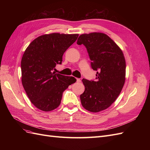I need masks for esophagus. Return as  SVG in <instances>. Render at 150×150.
<instances>
[{
    "label": "esophagus",
    "mask_w": 150,
    "mask_h": 150,
    "mask_svg": "<svg viewBox=\"0 0 150 150\" xmlns=\"http://www.w3.org/2000/svg\"><path fill=\"white\" fill-rule=\"evenodd\" d=\"M76 81H77V82H78V83H80L81 82V79H79V78H77L76 79Z\"/></svg>",
    "instance_id": "obj_1"
}]
</instances>
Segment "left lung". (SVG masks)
I'll use <instances>...</instances> for the list:
<instances>
[{
	"instance_id": "8db88e82",
	"label": "left lung",
	"mask_w": 150,
	"mask_h": 150,
	"mask_svg": "<svg viewBox=\"0 0 150 150\" xmlns=\"http://www.w3.org/2000/svg\"><path fill=\"white\" fill-rule=\"evenodd\" d=\"M77 44L84 45L93 69L97 71L95 81L82 80L85 90L80 96L81 104L90 112L103 111L115 101L125 84L123 52L108 35L101 33L81 34Z\"/></svg>"
}]
</instances>
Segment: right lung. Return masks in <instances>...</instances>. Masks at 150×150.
Returning a JSON list of instances; mask_svg holds the SVG:
<instances>
[{
  "mask_svg": "<svg viewBox=\"0 0 150 150\" xmlns=\"http://www.w3.org/2000/svg\"><path fill=\"white\" fill-rule=\"evenodd\" d=\"M79 34L51 33L35 39L21 60L22 84L29 99L39 110L51 111L60 105L62 93L76 79L52 72Z\"/></svg>",
  "mask_w": 150,
  "mask_h": 150,
  "instance_id": "right-lung-1",
  "label": "right lung"
}]
</instances>
